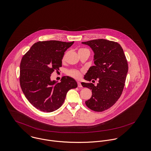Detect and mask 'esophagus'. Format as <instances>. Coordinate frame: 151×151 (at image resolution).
Wrapping results in <instances>:
<instances>
[{"label":"esophagus","instance_id":"obj_1","mask_svg":"<svg viewBox=\"0 0 151 151\" xmlns=\"http://www.w3.org/2000/svg\"><path fill=\"white\" fill-rule=\"evenodd\" d=\"M78 86L79 88H82V85H81V83L80 82H78Z\"/></svg>","mask_w":151,"mask_h":151}]
</instances>
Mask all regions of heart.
Returning <instances> with one entry per match:
<instances>
[{
    "mask_svg": "<svg viewBox=\"0 0 151 151\" xmlns=\"http://www.w3.org/2000/svg\"><path fill=\"white\" fill-rule=\"evenodd\" d=\"M84 50H87V49H80L79 51ZM68 73L72 77L76 79H79L81 77V72L78 70H70L68 72Z\"/></svg>",
    "mask_w": 151,
    "mask_h": 151,
    "instance_id": "1",
    "label": "heart"
}]
</instances>
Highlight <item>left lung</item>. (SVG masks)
Listing matches in <instances>:
<instances>
[{
    "mask_svg": "<svg viewBox=\"0 0 151 151\" xmlns=\"http://www.w3.org/2000/svg\"><path fill=\"white\" fill-rule=\"evenodd\" d=\"M94 52V66L84 76L88 81L98 80L97 86L82 82L83 87L91 90V99L86 105L94 111H103L113 106L122 94L127 74L128 63L120 45L114 41L97 39L82 42Z\"/></svg>",
    "mask_w": 151,
    "mask_h": 151,
    "instance_id": "8db88e82",
    "label": "left lung"
}]
</instances>
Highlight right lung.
Instances as JSON below:
<instances>
[{
  "label": "right lung",
  "instance_id": "right-lung-1",
  "mask_svg": "<svg viewBox=\"0 0 151 151\" xmlns=\"http://www.w3.org/2000/svg\"><path fill=\"white\" fill-rule=\"evenodd\" d=\"M73 42L39 41L22 59L21 88L31 104L40 111L57 110L63 103L67 92L78 86L76 81L69 76H63L60 83L51 80V74L60 70L64 52Z\"/></svg>",
  "mask_w": 151,
  "mask_h": 151
}]
</instances>
